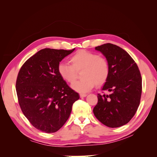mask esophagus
Here are the masks:
<instances>
[{"instance_id": "esophagus-1", "label": "esophagus", "mask_w": 157, "mask_h": 157, "mask_svg": "<svg viewBox=\"0 0 157 157\" xmlns=\"http://www.w3.org/2000/svg\"><path fill=\"white\" fill-rule=\"evenodd\" d=\"M87 96L86 94H80V98H84Z\"/></svg>"}]
</instances>
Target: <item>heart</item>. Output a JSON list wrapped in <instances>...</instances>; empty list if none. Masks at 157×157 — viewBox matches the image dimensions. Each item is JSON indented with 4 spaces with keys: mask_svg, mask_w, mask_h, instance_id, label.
<instances>
[{
    "mask_svg": "<svg viewBox=\"0 0 157 157\" xmlns=\"http://www.w3.org/2000/svg\"><path fill=\"white\" fill-rule=\"evenodd\" d=\"M71 65L60 63L58 71L61 78L65 82L73 84L81 73L82 78L72 85L75 91L81 93L87 92L96 85L100 87L105 84L110 75V65L108 60L90 51L81 50L71 57Z\"/></svg>",
    "mask_w": 157,
    "mask_h": 157,
    "instance_id": "obj_1",
    "label": "heart"
}]
</instances>
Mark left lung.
<instances>
[{"label": "left lung", "instance_id": "left-lung-1", "mask_svg": "<svg viewBox=\"0 0 157 157\" xmlns=\"http://www.w3.org/2000/svg\"><path fill=\"white\" fill-rule=\"evenodd\" d=\"M95 49L108 60L110 75L102 88L109 94H98L94 114L108 127L122 126L132 119L140 105L142 91L140 71L132 57L119 46L107 43Z\"/></svg>", "mask_w": 157, "mask_h": 157}]
</instances>
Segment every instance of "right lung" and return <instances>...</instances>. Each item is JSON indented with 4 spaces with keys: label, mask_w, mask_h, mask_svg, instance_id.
<instances>
[{
    "label": "right lung",
    "mask_w": 157,
    "mask_h": 157,
    "mask_svg": "<svg viewBox=\"0 0 157 157\" xmlns=\"http://www.w3.org/2000/svg\"><path fill=\"white\" fill-rule=\"evenodd\" d=\"M75 50L44 48L31 56L19 71L16 88L23 115L36 129L54 133L69 118L79 99L59 76L58 67Z\"/></svg>",
    "instance_id": "right-lung-1"
}]
</instances>
